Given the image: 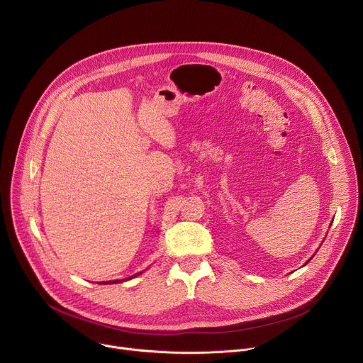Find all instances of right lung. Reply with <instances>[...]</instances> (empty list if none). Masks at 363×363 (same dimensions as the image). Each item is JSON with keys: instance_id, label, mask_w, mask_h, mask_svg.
<instances>
[{"instance_id": "1", "label": "right lung", "mask_w": 363, "mask_h": 363, "mask_svg": "<svg viewBox=\"0 0 363 363\" xmlns=\"http://www.w3.org/2000/svg\"><path fill=\"white\" fill-rule=\"evenodd\" d=\"M138 274H141V273H137V274H134V276H131V277H128V279H133V277H135V276H138ZM128 279H125V280H128ZM123 280H112V281H106L105 284H108V283H121Z\"/></svg>"}]
</instances>
